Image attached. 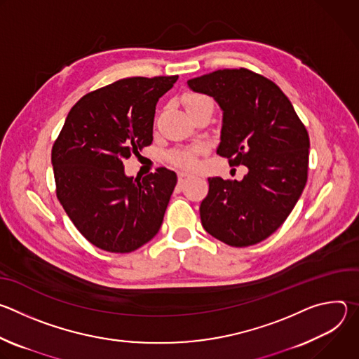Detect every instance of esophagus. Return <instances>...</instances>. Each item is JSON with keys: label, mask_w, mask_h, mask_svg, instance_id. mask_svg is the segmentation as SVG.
Listing matches in <instances>:
<instances>
[{"label": "esophagus", "mask_w": 359, "mask_h": 359, "mask_svg": "<svg viewBox=\"0 0 359 359\" xmlns=\"http://www.w3.org/2000/svg\"><path fill=\"white\" fill-rule=\"evenodd\" d=\"M191 177V175L190 173H187V172H179V184H182V183H184L187 179H190Z\"/></svg>", "instance_id": "esophagus-1"}]
</instances>
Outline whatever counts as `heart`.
I'll use <instances>...</instances> for the list:
<instances>
[{
  "instance_id": "b5f03b06",
  "label": "heart",
  "mask_w": 359,
  "mask_h": 359,
  "mask_svg": "<svg viewBox=\"0 0 359 359\" xmlns=\"http://www.w3.org/2000/svg\"><path fill=\"white\" fill-rule=\"evenodd\" d=\"M201 104H213L210 97L204 96V95H197L191 93L186 97V108L191 109L197 105ZM203 151L201 146H190V147H183L172 151L169 155V161L183 169H194L197 166V156Z\"/></svg>"
}]
</instances>
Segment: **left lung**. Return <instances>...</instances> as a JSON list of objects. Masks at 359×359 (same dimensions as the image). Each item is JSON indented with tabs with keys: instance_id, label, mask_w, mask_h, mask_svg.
I'll return each instance as SVG.
<instances>
[{
	"instance_id": "8db88e82",
	"label": "left lung",
	"mask_w": 359,
	"mask_h": 359,
	"mask_svg": "<svg viewBox=\"0 0 359 359\" xmlns=\"http://www.w3.org/2000/svg\"><path fill=\"white\" fill-rule=\"evenodd\" d=\"M187 85L212 96L223 111L217 155L248 169L240 182L208 179L201 224L231 247L257 244L285 222L305 187L309 132L284 92L245 68L219 69Z\"/></svg>"
}]
</instances>
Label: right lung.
I'll list each match as a JSON object with an SVG mask.
<instances>
[{
	"mask_svg": "<svg viewBox=\"0 0 359 359\" xmlns=\"http://www.w3.org/2000/svg\"><path fill=\"white\" fill-rule=\"evenodd\" d=\"M177 78H125L86 93L53 146L57 197L97 248L135 251L162 226L176 173L159 168L139 180L125 175L123 161L151 143L156 104Z\"/></svg>",
	"mask_w": 359,
	"mask_h": 359,
	"instance_id": "1",
	"label": "right lung"
}]
</instances>
